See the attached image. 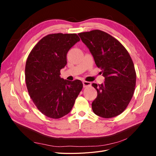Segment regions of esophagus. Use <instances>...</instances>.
<instances>
[{
  "instance_id": "esophagus-1",
  "label": "esophagus",
  "mask_w": 156,
  "mask_h": 156,
  "mask_svg": "<svg viewBox=\"0 0 156 156\" xmlns=\"http://www.w3.org/2000/svg\"><path fill=\"white\" fill-rule=\"evenodd\" d=\"M83 87L85 88L87 87H90L91 86V83L90 82H88V81H83Z\"/></svg>"
}]
</instances>
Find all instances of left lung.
Returning a JSON list of instances; mask_svg holds the SVG:
<instances>
[{"mask_svg":"<svg viewBox=\"0 0 156 156\" xmlns=\"http://www.w3.org/2000/svg\"><path fill=\"white\" fill-rule=\"evenodd\" d=\"M78 35L105 77L103 83L92 84L98 92L92 103L93 112L105 119L120 115L133 97L136 84V72L129 53L119 40L100 30Z\"/></svg>","mask_w":156,"mask_h":156,"instance_id":"left-lung-1","label":"left lung"}]
</instances>
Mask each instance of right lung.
<instances>
[{"label": "right lung", "mask_w": 156, "mask_h": 156, "mask_svg": "<svg viewBox=\"0 0 156 156\" xmlns=\"http://www.w3.org/2000/svg\"><path fill=\"white\" fill-rule=\"evenodd\" d=\"M80 41L76 34H51L32 49L25 66V81L29 96L42 114L58 119L71 111L83 83L60 77L67 64L70 48Z\"/></svg>", "instance_id": "obj_1"}]
</instances>
